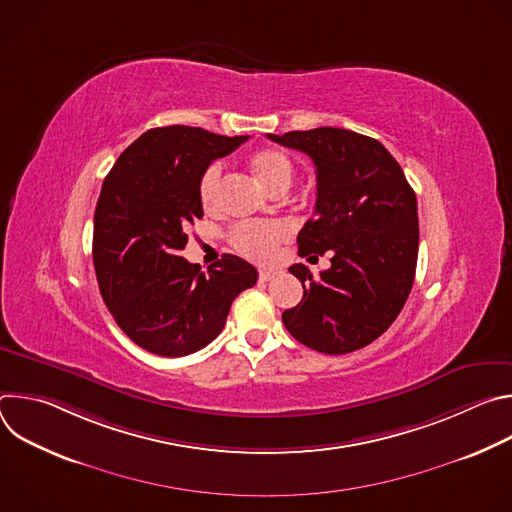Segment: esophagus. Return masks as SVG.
Segmentation results:
<instances>
[{"label": "esophagus", "instance_id": "esophagus-1", "mask_svg": "<svg viewBox=\"0 0 512 512\" xmlns=\"http://www.w3.org/2000/svg\"><path fill=\"white\" fill-rule=\"evenodd\" d=\"M275 275H277V269H271V267L259 269V279H261V281H269V279L275 277Z\"/></svg>", "mask_w": 512, "mask_h": 512}]
</instances>
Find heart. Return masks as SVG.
Wrapping results in <instances>:
<instances>
[{"instance_id": "b5f03b06", "label": "heart", "mask_w": 512, "mask_h": 512, "mask_svg": "<svg viewBox=\"0 0 512 512\" xmlns=\"http://www.w3.org/2000/svg\"><path fill=\"white\" fill-rule=\"evenodd\" d=\"M249 166L259 184L271 194L287 190L291 180H294V162H291L287 152H283L281 148H261L253 152L249 158ZM221 180L223 168L218 164H212L204 170L198 184V196L206 210H214L218 206V200H221ZM285 235L287 231L281 223L247 221L235 225L229 239L231 245L245 257L265 261L277 251Z\"/></svg>"}]
</instances>
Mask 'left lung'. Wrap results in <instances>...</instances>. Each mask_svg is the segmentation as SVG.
<instances>
[{
	"mask_svg": "<svg viewBox=\"0 0 512 512\" xmlns=\"http://www.w3.org/2000/svg\"><path fill=\"white\" fill-rule=\"evenodd\" d=\"M267 137L312 158L316 216L298 235V253L310 259L332 255V267L318 279L302 263L289 267L304 285V298L281 320L298 342L324 354L367 346L395 322L413 285L419 249L415 192L373 137L340 127Z\"/></svg>",
	"mask_w": 512,
	"mask_h": 512,
	"instance_id": "1",
	"label": "left lung"
}]
</instances>
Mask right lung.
Instances as JSON below:
<instances>
[{"instance_id":"right-lung-1","label":"right lung","mask_w":512,"mask_h":512,"mask_svg":"<svg viewBox=\"0 0 512 512\" xmlns=\"http://www.w3.org/2000/svg\"><path fill=\"white\" fill-rule=\"evenodd\" d=\"M247 139L156 127L129 145L103 182L93 229L99 289L117 326L148 352L204 348L223 332L233 300L257 283V269L241 257L223 255L202 273L180 255L188 225L202 218L204 170Z\"/></svg>"}]
</instances>
